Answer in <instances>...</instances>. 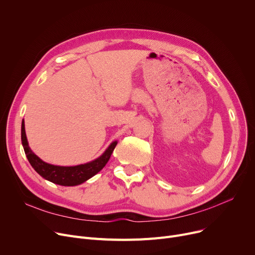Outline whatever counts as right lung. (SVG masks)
Here are the masks:
<instances>
[{"label":"right lung","instance_id":"obj_1","mask_svg":"<svg viewBox=\"0 0 255 255\" xmlns=\"http://www.w3.org/2000/svg\"><path fill=\"white\" fill-rule=\"evenodd\" d=\"M21 142L26 158H28L32 167L45 180L62 186H76L86 182L93 176H95L105 166L117 145V141L112 142L107 150L99 158L86 164H80L76 166L51 165L42 161L30 149L28 139H26L25 136L23 120L21 122Z\"/></svg>","mask_w":255,"mask_h":255}]
</instances>
